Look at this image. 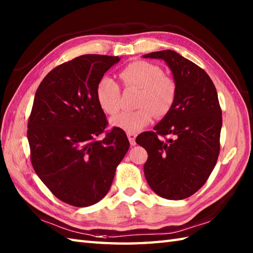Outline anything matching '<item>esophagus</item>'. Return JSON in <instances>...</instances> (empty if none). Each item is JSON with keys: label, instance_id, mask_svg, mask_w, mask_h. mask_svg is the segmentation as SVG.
Instances as JSON below:
<instances>
[{"label": "esophagus", "instance_id": "esophagus-1", "mask_svg": "<svg viewBox=\"0 0 253 253\" xmlns=\"http://www.w3.org/2000/svg\"><path fill=\"white\" fill-rule=\"evenodd\" d=\"M127 137H128V139H129V142H130L131 146H136V137H137L136 133L128 132Z\"/></svg>", "mask_w": 253, "mask_h": 253}]
</instances>
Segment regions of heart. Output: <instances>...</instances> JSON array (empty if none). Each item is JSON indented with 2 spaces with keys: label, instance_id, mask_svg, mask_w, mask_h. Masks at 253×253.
Wrapping results in <instances>:
<instances>
[{
  "label": "heart",
  "instance_id": "obj_1",
  "mask_svg": "<svg viewBox=\"0 0 253 253\" xmlns=\"http://www.w3.org/2000/svg\"><path fill=\"white\" fill-rule=\"evenodd\" d=\"M125 88L140 90L136 106L138 110L124 112L113 118L112 125L127 132L135 133L151 123L154 114L161 117L173 109L177 95L175 80L163 74L157 64L147 61H135L120 72ZM99 106L107 115H115L121 109V91L117 84L109 77L102 78L95 89Z\"/></svg>",
  "mask_w": 253,
  "mask_h": 253
}]
</instances>
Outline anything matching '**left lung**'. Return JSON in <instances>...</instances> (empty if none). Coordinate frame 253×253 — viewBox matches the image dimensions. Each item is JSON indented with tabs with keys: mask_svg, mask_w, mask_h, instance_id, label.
I'll return each instance as SVG.
<instances>
[{
	"mask_svg": "<svg viewBox=\"0 0 253 253\" xmlns=\"http://www.w3.org/2000/svg\"><path fill=\"white\" fill-rule=\"evenodd\" d=\"M143 57L165 61L177 85L173 109L154 131L136 138L149 155L144 176L160 197L181 200L200 189L215 168L222 128L217 92L201 67L175 51L152 52ZM165 135L171 138L162 141L160 137Z\"/></svg>",
	"mask_w": 253,
	"mask_h": 253,
	"instance_id": "1",
	"label": "left lung"
}]
</instances>
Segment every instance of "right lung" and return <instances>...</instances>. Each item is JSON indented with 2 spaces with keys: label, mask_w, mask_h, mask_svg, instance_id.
Listing matches in <instances>:
<instances>
[{
  "label": "right lung",
  "mask_w": 253,
  "mask_h": 253,
  "mask_svg": "<svg viewBox=\"0 0 253 253\" xmlns=\"http://www.w3.org/2000/svg\"><path fill=\"white\" fill-rule=\"evenodd\" d=\"M118 56L87 54L46 75L35 94L28 121L30 159L37 175L61 201L84 208L109 192L129 141L114 127L95 96L98 83ZM106 132L102 141L95 136Z\"/></svg>",
  "instance_id": "1"
}]
</instances>
